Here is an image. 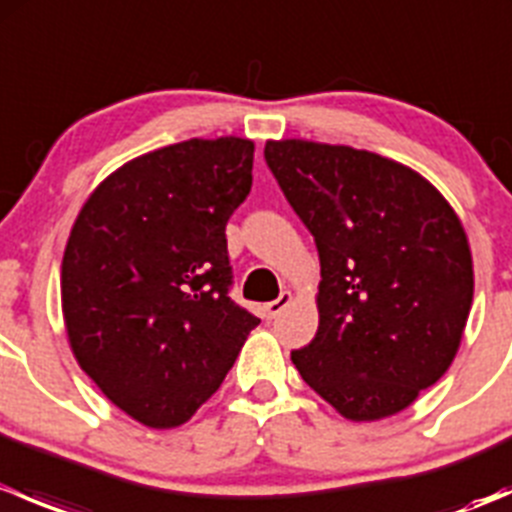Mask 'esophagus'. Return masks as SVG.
<instances>
[{
    "instance_id": "34e87169",
    "label": "esophagus",
    "mask_w": 512,
    "mask_h": 512,
    "mask_svg": "<svg viewBox=\"0 0 512 512\" xmlns=\"http://www.w3.org/2000/svg\"><path fill=\"white\" fill-rule=\"evenodd\" d=\"M289 302H292V294H289V292H282L280 297L272 299V302H267V304H265V317H267V319L280 317V314L285 312V309L289 307Z\"/></svg>"
}]
</instances>
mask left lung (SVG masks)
Wrapping results in <instances>:
<instances>
[{
    "mask_svg": "<svg viewBox=\"0 0 512 512\" xmlns=\"http://www.w3.org/2000/svg\"><path fill=\"white\" fill-rule=\"evenodd\" d=\"M265 160L322 265L319 327L294 366L352 421L399 414L446 374L466 329L461 220L428 180L376 153L267 141Z\"/></svg>",
    "mask_w": 512,
    "mask_h": 512,
    "instance_id": "left-lung-1",
    "label": "left lung"
}]
</instances>
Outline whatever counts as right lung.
<instances>
[{"label": "right lung", "mask_w": 512, "mask_h": 512, "mask_svg": "<svg viewBox=\"0 0 512 512\" xmlns=\"http://www.w3.org/2000/svg\"><path fill=\"white\" fill-rule=\"evenodd\" d=\"M245 138L173 143L108 175L76 218L61 307L81 369L151 428L188 421L260 319L230 297L225 225L252 188Z\"/></svg>", "instance_id": "obj_1"}]
</instances>
